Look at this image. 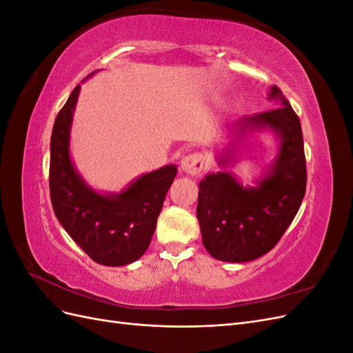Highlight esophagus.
<instances>
[{
	"label": "esophagus",
	"instance_id": "34e87169",
	"mask_svg": "<svg viewBox=\"0 0 353 353\" xmlns=\"http://www.w3.org/2000/svg\"><path fill=\"white\" fill-rule=\"evenodd\" d=\"M206 168V157L201 153H191L181 160V169L190 175H199Z\"/></svg>",
	"mask_w": 353,
	"mask_h": 353
}]
</instances>
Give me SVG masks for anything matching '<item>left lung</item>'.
<instances>
[{
  "label": "left lung",
  "instance_id": "1",
  "mask_svg": "<svg viewBox=\"0 0 353 353\" xmlns=\"http://www.w3.org/2000/svg\"><path fill=\"white\" fill-rule=\"evenodd\" d=\"M270 100L280 108L234 122L230 150L219 157L225 166L248 132L271 130L280 141L279 153L258 187H243L230 172L209 174L199 184L197 219L212 258L249 262L268 253L294 219L306 191V160L302 126L279 87Z\"/></svg>",
  "mask_w": 353,
  "mask_h": 353
}]
</instances>
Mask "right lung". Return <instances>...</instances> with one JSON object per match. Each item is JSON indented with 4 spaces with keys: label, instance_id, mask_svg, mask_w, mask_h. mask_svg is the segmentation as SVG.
<instances>
[{
    "label": "right lung",
    "instance_id": "add662e5",
    "mask_svg": "<svg viewBox=\"0 0 353 353\" xmlns=\"http://www.w3.org/2000/svg\"><path fill=\"white\" fill-rule=\"evenodd\" d=\"M91 77V74H90ZM81 87L59 112L50 144V197L59 222L79 248L100 265L122 266L140 259L156 230L176 166L144 174L119 194H100L74 169L70 126Z\"/></svg>",
    "mask_w": 353,
    "mask_h": 353
}]
</instances>
